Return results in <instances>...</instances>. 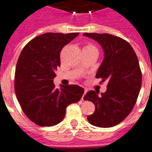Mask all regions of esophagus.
I'll return each mask as SVG.
<instances>
[{
  "label": "esophagus",
  "instance_id": "1",
  "mask_svg": "<svg viewBox=\"0 0 152 152\" xmlns=\"http://www.w3.org/2000/svg\"><path fill=\"white\" fill-rule=\"evenodd\" d=\"M86 93H87V90H86V89H84V94H83L82 97H81V100H84V95H85V94H86Z\"/></svg>",
  "mask_w": 152,
  "mask_h": 152
}]
</instances>
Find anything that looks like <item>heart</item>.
Returning <instances> with one entry per match:
<instances>
[{
    "label": "heart",
    "instance_id": "b5f03b06",
    "mask_svg": "<svg viewBox=\"0 0 152 152\" xmlns=\"http://www.w3.org/2000/svg\"><path fill=\"white\" fill-rule=\"evenodd\" d=\"M93 45H87V46L86 47H84V49H88V48H93Z\"/></svg>",
    "mask_w": 152,
    "mask_h": 152
}]
</instances>
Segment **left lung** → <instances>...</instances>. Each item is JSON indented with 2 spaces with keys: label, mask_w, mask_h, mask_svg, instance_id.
<instances>
[{
  "label": "left lung",
  "mask_w": 152,
  "mask_h": 152,
  "mask_svg": "<svg viewBox=\"0 0 152 152\" xmlns=\"http://www.w3.org/2000/svg\"><path fill=\"white\" fill-rule=\"evenodd\" d=\"M83 36L100 44L104 58L96 74L102 82L107 80V91H88L84 96L94 103V113L88 116L91 124L101 128L115 126L133 109L142 86V72L135 51L128 42L108 33Z\"/></svg>",
  "instance_id": "8db88e82"
}]
</instances>
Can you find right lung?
Segmentation results:
<instances>
[{
	"mask_svg": "<svg viewBox=\"0 0 152 152\" xmlns=\"http://www.w3.org/2000/svg\"><path fill=\"white\" fill-rule=\"evenodd\" d=\"M78 33H47L37 36L23 48L17 63L14 89L19 103L31 121L52 126L62 121L66 107L81 99L84 88L61 85L53 79L60 66V52Z\"/></svg>",
	"mask_w": 152,
	"mask_h": 152,
	"instance_id": "right-lung-1",
	"label": "right lung"
}]
</instances>
